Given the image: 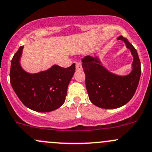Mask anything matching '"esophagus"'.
<instances>
[{
	"mask_svg": "<svg viewBox=\"0 0 152 152\" xmlns=\"http://www.w3.org/2000/svg\"><path fill=\"white\" fill-rule=\"evenodd\" d=\"M76 69L77 70V71H80V70L82 69V66H81V63L77 62V63H76Z\"/></svg>",
	"mask_w": 152,
	"mask_h": 152,
	"instance_id": "esophagus-1",
	"label": "esophagus"
}]
</instances>
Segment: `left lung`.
<instances>
[{"mask_svg":"<svg viewBox=\"0 0 152 152\" xmlns=\"http://www.w3.org/2000/svg\"><path fill=\"white\" fill-rule=\"evenodd\" d=\"M117 39L124 41L133 57L132 70L127 76L108 71L97 57L86 56L81 60L89 100L102 108H117L125 105L133 97L139 83L141 68L136 49L122 36Z\"/></svg>","mask_w":152,"mask_h":152,"instance_id":"1","label":"left lung"}]
</instances>
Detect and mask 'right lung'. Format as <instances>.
Wrapping results in <instances>:
<instances>
[{
    "label": "right lung",
    "instance_id": "add662e5",
    "mask_svg": "<svg viewBox=\"0 0 152 152\" xmlns=\"http://www.w3.org/2000/svg\"><path fill=\"white\" fill-rule=\"evenodd\" d=\"M23 46L19 48L12 60L10 82L17 97L30 109L49 112L63 104L76 65L62 68L54 65L47 71L29 73L22 69L20 60Z\"/></svg>",
    "mask_w": 152,
    "mask_h": 152
}]
</instances>
